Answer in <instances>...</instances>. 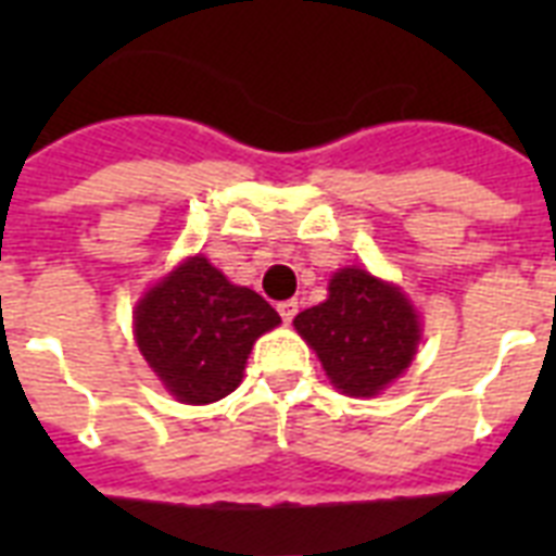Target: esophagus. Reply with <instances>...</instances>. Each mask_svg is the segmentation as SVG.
<instances>
[{
  "mask_svg": "<svg viewBox=\"0 0 556 556\" xmlns=\"http://www.w3.org/2000/svg\"><path fill=\"white\" fill-rule=\"evenodd\" d=\"M296 308H300V305H296L294 300H286V303H279V305H277L279 317H282V320H286V323H291V320H294Z\"/></svg>",
  "mask_w": 556,
  "mask_h": 556,
  "instance_id": "esophagus-1",
  "label": "esophagus"
}]
</instances>
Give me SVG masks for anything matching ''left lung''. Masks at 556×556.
<instances>
[{"mask_svg":"<svg viewBox=\"0 0 556 556\" xmlns=\"http://www.w3.org/2000/svg\"><path fill=\"white\" fill-rule=\"evenodd\" d=\"M300 338L317 352L331 387L371 397L413 364L421 320L406 294L364 268H340L329 296L294 317Z\"/></svg>","mask_w":556,"mask_h":556,"instance_id":"1","label":"left lung"}]
</instances>
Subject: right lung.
<instances>
[{
	"label": "right lung",
	"instance_id": "add662e5",
	"mask_svg": "<svg viewBox=\"0 0 556 556\" xmlns=\"http://www.w3.org/2000/svg\"><path fill=\"white\" fill-rule=\"evenodd\" d=\"M279 314L256 291L233 286L204 256H190L135 305L143 361L181 404H213L242 383L253 343Z\"/></svg>",
	"mask_w": 556,
	"mask_h": 556
}]
</instances>
